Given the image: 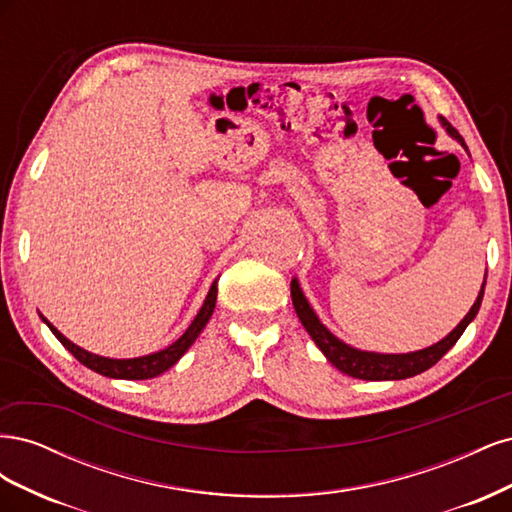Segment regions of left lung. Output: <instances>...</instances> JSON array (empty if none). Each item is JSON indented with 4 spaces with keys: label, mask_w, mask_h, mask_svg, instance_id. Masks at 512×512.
<instances>
[{
    "label": "left lung",
    "mask_w": 512,
    "mask_h": 512,
    "mask_svg": "<svg viewBox=\"0 0 512 512\" xmlns=\"http://www.w3.org/2000/svg\"><path fill=\"white\" fill-rule=\"evenodd\" d=\"M442 126L446 128L448 134L457 138V141L466 147L461 134L451 126V123L442 119ZM483 292H485V282H483V288H480V292H478V299L474 301L470 312L466 314V318H463L444 339H440L438 344H433L423 350H416V352H408V354H380V352L356 350V348L344 344L342 339H337L318 320L314 309L309 307L305 294L297 282V277L290 282V297H292L294 312H297L309 337L314 339L316 346L329 359V363H333L339 371H342V374L359 378V380H404V378H412L416 374H421V371L436 365L442 356L457 344V339L463 335V331H466L468 324L476 318L480 303H483Z\"/></svg>",
    "instance_id": "obj_1"
}]
</instances>
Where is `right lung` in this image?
Listing matches in <instances>:
<instances>
[{"label":"right lung","mask_w":512,"mask_h":512,"mask_svg":"<svg viewBox=\"0 0 512 512\" xmlns=\"http://www.w3.org/2000/svg\"><path fill=\"white\" fill-rule=\"evenodd\" d=\"M215 299H218V282L211 284L203 307H200V312L196 314V318L192 320L190 327L185 329V333L177 339L175 344H170L168 348H164L160 352L138 356V359H106V356L91 354V352L79 348L76 344H72L70 339L61 335L44 316H42V320L49 324V329L53 331V335L59 339V342L64 344V348L68 352H72L74 359L81 361L85 367L94 369L96 374H102L106 378H121V380H147V378H156V376L164 374L166 369L173 367L181 359V356L188 352V348L196 342V337L200 335V331L205 329V324L209 322L213 309H215Z\"/></svg>","instance_id":"1"}]
</instances>
